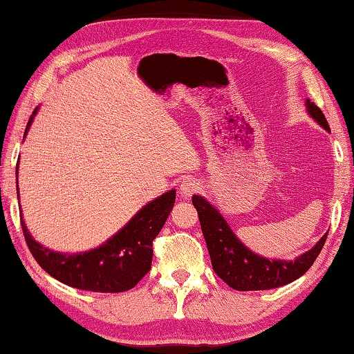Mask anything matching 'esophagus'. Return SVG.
<instances>
[{
    "label": "esophagus",
    "mask_w": 354,
    "mask_h": 354,
    "mask_svg": "<svg viewBox=\"0 0 354 354\" xmlns=\"http://www.w3.org/2000/svg\"><path fill=\"white\" fill-rule=\"evenodd\" d=\"M202 189V183L201 180H197V178H185V180L180 183V194L182 196H193L197 191Z\"/></svg>",
    "instance_id": "34e87169"
}]
</instances>
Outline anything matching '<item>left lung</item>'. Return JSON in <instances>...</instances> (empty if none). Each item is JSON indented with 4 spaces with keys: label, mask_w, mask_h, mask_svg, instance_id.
<instances>
[{
    "label": "left lung",
    "mask_w": 354,
    "mask_h": 354,
    "mask_svg": "<svg viewBox=\"0 0 354 354\" xmlns=\"http://www.w3.org/2000/svg\"><path fill=\"white\" fill-rule=\"evenodd\" d=\"M308 113L322 127L330 132L328 121L317 105L306 99ZM193 205L199 214L203 238L212 258L213 269L221 280L236 290H266L275 289L295 281L314 264L324 247L328 233L311 250L295 258L294 261L268 259L253 253L234 236L230 225L212 203L201 196H193Z\"/></svg>",
    "instance_id": "left-lung-1"
}]
</instances>
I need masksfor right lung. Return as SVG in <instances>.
<instances>
[{
  "label": "right lung",
  "mask_w": 354,
  "mask_h": 354,
  "mask_svg": "<svg viewBox=\"0 0 354 354\" xmlns=\"http://www.w3.org/2000/svg\"><path fill=\"white\" fill-rule=\"evenodd\" d=\"M35 113L37 109L29 118L24 136ZM174 202L176 189H171L142 207L107 243L84 253H60L46 249L30 236L21 214L20 221L24 239L35 261L55 280L91 292H124L135 288L151 269L152 243L163 228Z\"/></svg>",
  "instance_id": "right-lung-1"
}]
</instances>
